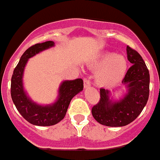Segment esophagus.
<instances>
[{
    "label": "esophagus",
    "instance_id": "34e87169",
    "mask_svg": "<svg viewBox=\"0 0 160 160\" xmlns=\"http://www.w3.org/2000/svg\"><path fill=\"white\" fill-rule=\"evenodd\" d=\"M83 82H84V87H85V88H87V87H89L90 86V81H89V79L84 78V79H83Z\"/></svg>",
    "mask_w": 160,
    "mask_h": 160
}]
</instances>
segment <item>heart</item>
Masks as SVG:
<instances>
[{
	"label": "heart",
	"mask_w": 160,
	"mask_h": 160,
	"mask_svg": "<svg viewBox=\"0 0 160 160\" xmlns=\"http://www.w3.org/2000/svg\"><path fill=\"white\" fill-rule=\"evenodd\" d=\"M94 66L100 68L96 73L97 82L104 87H112L123 78L128 69V62L122 55L106 52L96 61Z\"/></svg>",
	"instance_id": "1"
}]
</instances>
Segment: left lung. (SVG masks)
Returning a JSON list of instances; mask_svg holds the SVG:
<instances>
[{
    "mask_svg": "<svg viewBox=\"0 0 160 160\" xmlns=\"http://www.w3.org/2000/svg\"><path fill=\"white\" fill-rule=\"evenodd\" d=\"M128 59L132 66L128 69L122 83L128 93L118 101L110 99L111 92L100 89L99 102L91 112L98 122L107 127H123L133 122L140 114L149 97V70L140 54L127 46Z\"/></svg>",
    "mask_w": 160,
    "mask_h": 160,
    "instance_id": "1",
    "label": "left lung"
}]
</instances>
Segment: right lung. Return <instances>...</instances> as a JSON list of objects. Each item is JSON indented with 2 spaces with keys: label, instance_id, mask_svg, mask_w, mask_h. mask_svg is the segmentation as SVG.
<instances>
[{
  "label": "right lung",
  "instance_id": "obj_1",
  "mask_svg": "<svg viewBox=\"0 0 160 160\" xmlns=\"http://www.w3.org/2000/svg\"><path fill=\"white\" fill-rule=\"evenodd\" d=\"M54 46L52 41L38 43L26 49L13 70L11 78V97L19 113L29 123L36 126H52L64 118L71 99L83 90L82 78L63 81L59 87L57 101L50 105L42 106L34 102L27 95L23 87V73L30 58Z\"/></svg>",
  "mask_w": 160,
  "mask_h": 160
}]
</instances>
